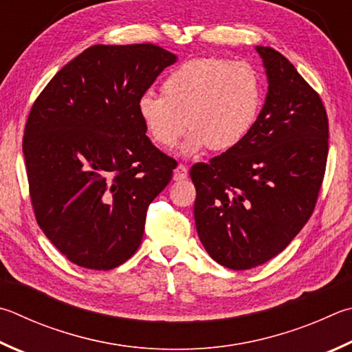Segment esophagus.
Returning <instances> with one entry per match:
<instances>
[{"instance_id":"esophagus-1","label":"esophagus","mask_w":352,"mask_h":352,"mask_svg":"<svg viewBox=\"0 0 352 352\" xmlns=\"http://www.w3.org/2000/svg\"><path fill=\"white\" fill-rule=\"evenodd\" d=\"M186 177H188V168H186V166H183V164H178L177 168L174 169V180L182 182Z\"/></svg>"}]
</instances>
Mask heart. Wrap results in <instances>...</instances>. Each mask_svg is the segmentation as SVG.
Returning a JSON list of instances; mask_svg holds the SVG:
<instances>
[{"mask_svg":"<svg viewBox=\"0 0 352 352\" xmlns=\"http://www.w3.org/2000/svg\"><path fill=\"white\" fill-rule=\"evenodd\" d=\"M263 100V81L249 63L201 56L172 69L163 81V95H140L137 113L152 142L164 149L175 146L189 126L183 155L208 146L226 152L252 132Z\"/></svg>","mask_w":352,"mask_h":352,"instance_id":"1","label":"heart"}]
</instances>
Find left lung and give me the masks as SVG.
Listing matches in <instances>:
<instances>
[{"label":"left lung","instance_id":"1","mask_svg":"<svg viewBox=\"0 0 352 352\" xmlns=\"http://www.w3.org/2000/svg\"><path fill=\"white\" fill-rule=\"evenodd\" d=\"M267 78L265 104L237 148L197 163L198 237L217 263L251 270L276 257L314 210L328 158V117L287 58L255 46Z\"/></svg>","mask_w":352,"mask_h":352}]
</instances>
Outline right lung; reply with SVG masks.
Instances as JSON below:
<instances>
[{
    "label": "right lung",
    "instance_id": "1",
    "mask_svg": "<svg viewBox=\"0 0 352 352\" xmlns=\"http://www.w3.org/2000/svg\"><path fill=\"white\" fill-rule=\"evenodd\" d=\"M175 61L155 44H95L32 106L23 138L30 200L72 263L113 270L142 243L146 210L177 163L146 135L137 100Z\"/></svg>",
    "mask_w": 352,
    "mask_h": 352
}]
</instances>
